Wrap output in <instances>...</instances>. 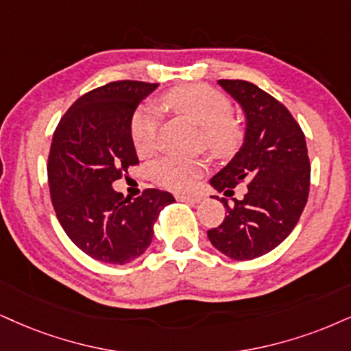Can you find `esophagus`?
Segmentation results:
<instances>
[{
    "mask_svg": "<svg viewBox=\"0 0 351 351\" xmlns=\"http://www.w3.org/2000/svg\"><path fill=\"white\" fill-rule=\"evenodd\" d=\"M177 200L179 202H185V203H192V205H197L203 200L202 195H197V193H179L177 195Z\"/></svg>",
    "mask_w": 351,
    "mask_h": 351,
    "instance_id": "obj_1",
    "label": "esophagus"
}]
</instances>
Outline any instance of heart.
Wrapping results in <instances>:
<instances>
[{
  "instance_id": "obj_1",
  "label": "heart",
  "mask_w": 351,
  "mask_h": 351,
  "mask_svg": "<svg viewBox=\"0 0 351 351\" xmlns=\"http://www.w3.org/2000/svg\"><path fill=\"white\" fill-rule=\"evenodd\" d=\"M166 109L182 114L202 128L205 148L213 156L223 158L236 151L242 140V127L231 115L232 106L226 94L206 84H187L162 94ZM158 114L153 109H140L133 115L132 141L136 153L148 156L158 141ZM203 172V164L179 158H164L153 167L154 182L169 190L182 192L195 184Z\"/></svg>"
}]
</instances>
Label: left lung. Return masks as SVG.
I'll list each match as a JSON object with an SVG mask.
<instances>
[{"label": "left lung", "instance_id": "left-lung-1", "mask_svg": "<svg viewBox=\"0 0 351 351\" xmlns=\"http://www.w3.org/2000/svg\"><path fill=\"white\" fill-rule=\"evenodd\" d=\"M245 114L244 143L210 184L226 197L245 185L242 200L229 205L228 216L208 231L219 252L234 261H252L280 245L300 221L309 195L311 166L304 133L289 110L249 81L219 80Z\"/></svg>", "mask_w": 351, "mask_h": 351}]
</instances>
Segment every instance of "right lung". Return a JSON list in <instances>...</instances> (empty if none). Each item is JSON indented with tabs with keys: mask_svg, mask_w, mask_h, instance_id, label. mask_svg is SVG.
<instances>
[{
	"mask_svg": "<svg viewBox=\"0 0 351 351\" xmlns=\"http://www.w3.org/2000/svg\"><path fill=\"white\" fill-rule=\"evenodd\" d=\"M156 88L114 81L89 90L53 133L47 174L56 218L75 245L99 262L123 265L145 254L159 213L176 202L158 189L135 200L112 189L138 164L130 127L138 104Z\"/></svg>",
	"mask_w": 351,
	"mask_h": 351,
	"instance_id": "add662e5",
	"label": "right lung"
}]
</instances>
